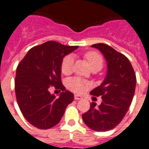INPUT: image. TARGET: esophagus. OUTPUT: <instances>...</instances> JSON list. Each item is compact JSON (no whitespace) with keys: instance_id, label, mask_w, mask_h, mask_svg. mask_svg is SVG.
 Returning a JSON list of instances; mask_svg holds the SVG:
<instances>
[{"instance_id":"esophagus-1","label":"esophagus","mask_w":149,"mask_h":149,"mask_svg":"<svg viewBox=\"0 0 149 149\" xmlns=\"http://www.w3.org/2000/svg\"><path fill=\"white\" fill-rule=\"evenodd\" d=\"M74 99H75V100H81V99H82V96H81V95H74Z\"/></svg>"}]
</instances>
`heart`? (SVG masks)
<instances>
[{
  "label": "heart",
  "mask_w": 149,
  "mask_h": 149,
  "mask_svg": "<svg viewBox=\"0 0 149 149\" xmlns=\"http://www.w3.org/2000/svg\"><path fill=\"white\" fill-rule=\"evenodd\" d=\"M85 58L86 59L88 64L91 67H99L101 68L103 64V59L102 57L100 56V54L91 51L85 54ZM72 66H73V58L71 55L66 56L61 65V70L62 72L64 74H68L72 72ZM67 86L74 92L77 93H83L86 91L88 89L90 86V83L85 80L81 79L78 77H72L68 80L67 81Z\"/></svg>",
  "instance_id": "1"
}]
</instances>
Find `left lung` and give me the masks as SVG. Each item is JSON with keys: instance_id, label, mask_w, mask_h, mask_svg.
I'll use <instances>...</instances> for the list:
<instances>
[{"instance_id": "8db88e82", "label": "left lung", "mask_w": 149, "mask_h": 149, "mask_svg": "<svg viewBox=\"0 0 149 149\" xmlns=\"http://www.w3.org/2000/svg\"><path fill=\"white\" fill-rule=\"evenodd\" d=\"M104 56L107 72L100 86L91 91V95L101 96L102 102L96 105L91 102L82 120L95 131H108L118 125L126 115L134 95L136 76L130 60L109 45H91Z\"/></svg>"}]
</instances>
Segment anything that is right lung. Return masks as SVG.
Returning a JSON list of instances; mask_svg holds the SVG:
<instances>
[{
    "label": "right lung",
    "mask_w": 149,
    "mask_h": 149,
    "mask_svg": "<svg viewBox=\"0 0 149 149\" xmlns=\"http://www.w3.org/2000/svg\"><path fill=\"white\" fill-rule=\"evenodd\" d=\"M78 46L48 41L29 50L16 69L15 89L24 117L34 127L46 130L58 124L74 95L61 82V65L66 55ZM50 85L64 91L51 94Z\"/></svg>",
    "instance_id": "obj_1"
}]
</instances>
